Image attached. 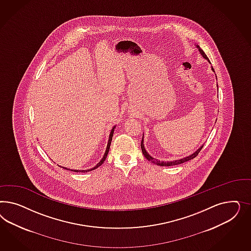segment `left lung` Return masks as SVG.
I'll return each mask as SVG.
<instances>
[{"mask_svg": "<svg viewBox=\"0 0 251 251\" xmlns=\"http://www.w3.org/2000/svg\"><path fill=\"white\" fill-rule=\"evenodd\" d=\"M196 47L199 49V51H200V53L202 55V57L210 62L209 59H208V57H207V55L204 53V51H203V50H202L199 46L196 45ZM212 70L214 72V70H213V67H212ZM202 147H203V145H201V146L198 149L196 152H194L192 154H190L189 156H186V157H184V158H181V159L175 160V161H165V162H164V161H158V160L153 158V157H152L148 152H146V150H145V145H144V136H143V140H142V143H141V148H142V151H143V153H144L145 158L148 160V161L152 162L153 164H156V165H158V166H161V167H171V166H176V165H179V164H182V163H185V162H187V161H190V160L193 159L194 157H196V156H197L198 154H199V152H201V148H202Z\"/></svg>", "mask_w": 251, "mask_h": 251, "instance_id": "1", "label": "left lung"}]
</instances>
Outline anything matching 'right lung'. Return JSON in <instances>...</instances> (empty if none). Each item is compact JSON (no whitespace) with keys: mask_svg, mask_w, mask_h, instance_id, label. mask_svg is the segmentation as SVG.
<instances>
[{"mask_svg":"<svg viewBox=\"0 0 251 251\" xmlns=\"http://www.w3.org/2000/svg\"><path fill=\"white\" fill-rule=\"evenodd\" d=\"M114 129L115 126L113 127V129H111V131H110V134H109V139H108V143H107V145H106V152L104 153V156L102 157V159L99 161V163L97 164V166L96 167H92L90 169H86V170H74V169H69V170H71V171H75V172H82V173H85V172H88V171H91V170H94V169H96V168H98V167H100L104 162H105V160L106 158V155H107V153H108V151H109V147H110V145H111V141H112V137H113V133H114ZM64 169H67L68 170V168H66V167H63Z\"/></svg>","mask_w":251,"mask_h":251,"instance_id":"right-lung-1","label":"right lung"}]
</instances>
